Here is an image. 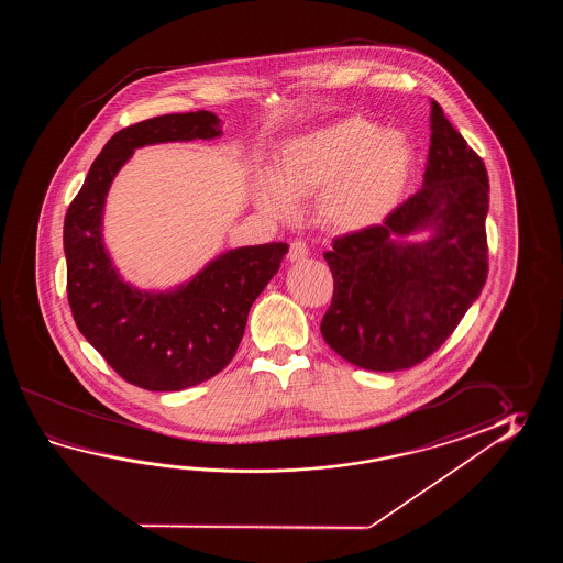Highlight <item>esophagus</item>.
I'll list each match as a JSON object with an SVG mask.
<instances>
[{
  "mask_svg": "<svg viewBox=\"0 0 563 563\" xmlns=\"http://www.w3.org/2000/svg\"><path fill=\"white\" fill-rule=\"evenodd\" d=\"M308 255H310V250H308L306 241L296 240L289 245V253H287L289 262H301V260H306Z\"/></svg>",
  "mask_w": 563,
  "mask_h": 563,
  "instance_id": "esophagus-1",
  "label": "esophagus"
}]
</instances>
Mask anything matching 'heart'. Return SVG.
Returning <instances> with one entry per match:
<instances>
[{
  "instance_id": "1",
  "label": "heart",
  "mask_w": 563,
  "mask_h": 563,
  "mask_svg": "<svg viewBox=\"0 0 563 563\" xmlns=\"http://www.w3.org/2000/svg\"><path fill=\"white\" fill-rule=\"evenodd\" d=\"M412 167V146L400 131L364 117H346L289 136L276 168L253 179V199L274 217H289L298 197L320 191L323 228L354 233L374 228L400 201Z\"/></svg>"
}]
</instances>
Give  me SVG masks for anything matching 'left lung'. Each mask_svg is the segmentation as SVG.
Segmentation results:
<instances>
[{"label":"left lung","instance_id":"1","mask_svg":"<svg viewBox=\"0 0 563 563\" xmlns=\"http://www.w3.org/2000/svg\"><path fill=\"white\" fill-rule=\"evenodd\" d=\"M487 211V168L432 100L422 187L383 225L335 238L323 253L334 276L325 344L374 372L429 358L485 286ZM420 232L422 241L409 240Z\"/></svg>","mask_w":563,"mask_h":563}]
</instances>
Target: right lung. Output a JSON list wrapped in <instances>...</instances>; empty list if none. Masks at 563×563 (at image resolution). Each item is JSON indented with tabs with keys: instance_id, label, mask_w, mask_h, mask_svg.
I'll return each mask as SVG.
<instances>
[{
	"instance_id": "obj_1",
	"label": "right lung",
	"mask_w": 563,
	"mask_h": 563,
	"mask_svg": "<svg viewBox=\"0 0 563 563\" xmlns=\"http://www.w3.org/2000/svg\"><path fill=\"white\" fill-rule=\"evenodd\" d=\"M216 112L163 114L117 132L96 156L64 219L68 301L74 322L126 383L170 393L205 383L235 356L253 301L276 276L289 245L264 243L219 253L187 282L141 289L126 282L104 245V207L136 148L213 141Z\"/></svg>"
}]
</instances>
